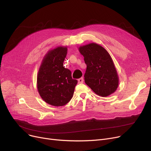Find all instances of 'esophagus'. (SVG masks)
Masks as SVG:
<instances>
[{"label": "esophagus", "instance_id": "esophagus-1", "mask_svg": "<svg viewBox=\"0 0 151 151\" xmlns=\"http://www.w3.org/2000/svg\"><path fill=\"white\" fill-rule=\"evenodd\" d=\"M83 81H84V80H83V78H81L80 79H78V82L79 84H82L83 83Z\"/></svg>", "mask_w": 151, "mask_h": 151}]
</instances>
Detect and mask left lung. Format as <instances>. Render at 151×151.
I'll list each match as a JSON object with an SVG mask.
<instances>
[{"mask_svg": "<svg viewBox=\"0 0 151 151\" xmlns=\"http://www.w3.org/2000/svg\"><path fill=\"white\" fill-rule=\"evenodd\" d=\"M78 50L87 65L84 81L98 96L113 93L119 86V76L114 62L105 48L96 43L80 46Z\"/></svg>", "mask_w": 151, "mask_h": 151, "instance_id": "left-lung-1", "label": "left lung"}]
</instances>
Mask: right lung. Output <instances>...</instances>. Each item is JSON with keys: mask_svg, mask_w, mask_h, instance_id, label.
Instances as JSON below:
<instances>
[{"mask_svg": "<svg viewBox=\"0 0 151 151\" xmlns=\"http://www.w3.org/2000/svg\"><path fill=\"white\" fill-rule=\"evenodd\" d=\"M67 46H57L47 52L38 69L37 86L41 98L49 105L62 106L72 98L78 81L63 66Z\"/></svg>", "mask_w": 151, "mask_h": 151, "instance_id": "obj_1", "label": "right lung"}]
</instances>
